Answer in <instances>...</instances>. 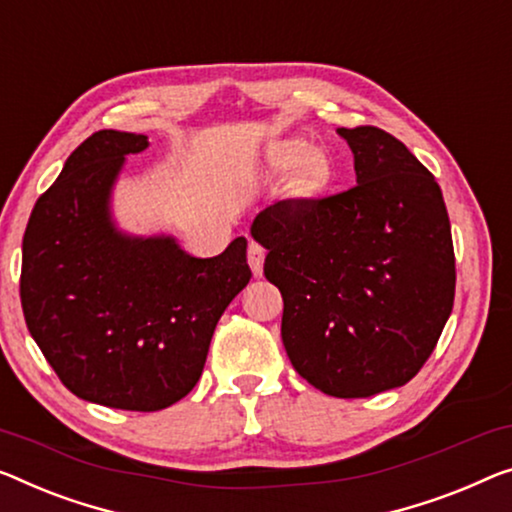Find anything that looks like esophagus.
Wrapping results in <instances>:
<instances>
[{
  "mask_svg": "<svg viewBox=\"0 0 512 512\" xmlns=\"http://www.w3.org/2000/svg\"><path fill=\"white\" fill-rule=\"evenodd\" d=\"M264 257H266V250L259 246L257 241H250L248 243V264H250V269H253V276L255 278H259L262 276V271H264Z\"/></svg>",
  "mask_w": 512,
  "mask_h": 512,
  "instance_id": "1",
  "label": "esophagus"
}]
</instances>
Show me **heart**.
<instances>
[{"label":"heart","instance_id":"heart-1","mask_svg":"<svg viewBox=\"0 0 512 512\" xmlns=\"http://www.w3.org/2000/svg\"><path fill=\"white\" fill-rule=\"evenodd\" d=\"M308 153L305 149V144L301 142H289L285 149L280 151V165H296L301 163V179L308 183V186H319L326 179V163L324 158L319 154H309L305 157L304 154Z\"/></svg>","mask_w":512,"mask_h":512}]
</instances>
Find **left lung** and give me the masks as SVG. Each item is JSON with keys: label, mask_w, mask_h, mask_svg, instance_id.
<instances>
[{"label": "left lung", "mask_w": 512, "mask_h": 512, "mask_svg": "<svg viewBox=\"0 0 512 512\" xmlns=\"http://www.w3.org/2000/svg\"><path fill=\"white\" fill-rule=\"evenodd\" d=\"M356 186L282 200L255 218L264 276L282 294L294 370L333 398H370L418 375L451 317V220L432 172L377 126L338 128Z\"/></svg>", "instance_id": "left-lung-1"}]
</instances>
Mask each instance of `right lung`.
<instances>
[{
    "label": "right lung",
    "mask_w": 512,
    "mask_h": 512,
    "mask_svg": "<svg viewBox=\"0 0 512 512\" xmlns=\"http://www.w3.org/2000/svg\"><path fill=\"white\" fill-rule=\"evenodd\" d=\"M147 135L98 131L36 200L22 239L27 329L68 391L112 409L158 411L193 391L211 335L248 285L239 236L197 259L170 236L114 230L110 190Z\"/></svg>",
    "instance_id": "add662e5"
}]
</instances>
